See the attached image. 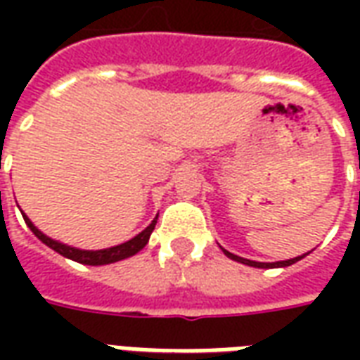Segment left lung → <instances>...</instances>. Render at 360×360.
Returning a JSON list of instances; mask_svg holds the SVG:
<instances>
[{
  "instance_id": "8db88e82",
  "label": "left lung",
  "mask_w": 360,
  "mask_h": 360,
  "mask_svg": "<svg viewBox=\"0 0 360 360\" xmlns=\"http://www.w3.org/2000/svg\"><path fill=\"white\" fill-rule=\"evenodd\" d=\"M224 255H226L227 258H231V260H237V262H241V264H247V266H255V268H285V266H291L295 264L297 260H301V258H304V255L302 257H295L291 258V260H281V262H255V260H249V258H241L237 257V255H233V252H229V250L224 249Z\"/></svg>"
}]
</instances>
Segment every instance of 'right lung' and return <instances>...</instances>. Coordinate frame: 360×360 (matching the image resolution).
<instances>
[{"label": "right lung", "instance_id": "right-lung-1", "mask_svg": "<svg viewBox=\"0 0 360 360\" xmlns=\"http://www.w3.org/2000/svg\"><path fill=\"white\" fill-rule=\"evenodd\" d=\"M22 218L27 221V226L30 227V231L44 243V245H48L50 249H53L56 252H59L61 257H67L75 260V262H81V264H86V266H103V264H111V262H119V260H123V258H129L136 255L139 250H142L146 247V243H148L150 235L154 231V227H156V219H152V224H150L144 231L133 237L131 241L127 243H121L117 247H111V249H102V250H81V249H75V247H69V245H63V243L59 241H53L50 239L48 235H44L38 227L30 221V219L22 214Z\"/></svg>", "mask_w": 360, "mask_h": 360}]
</instances>
